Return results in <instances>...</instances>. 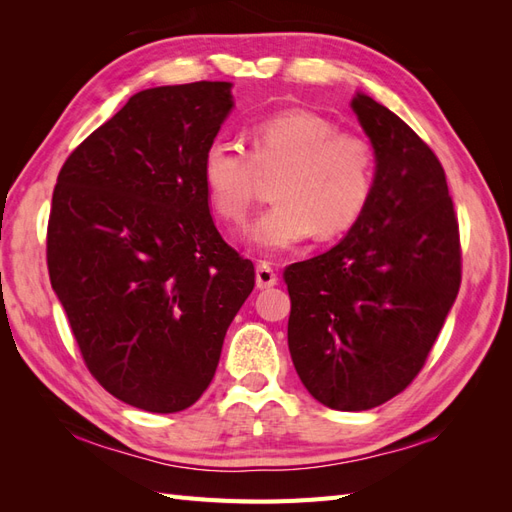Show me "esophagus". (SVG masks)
I'll list each match as a JSON object with an SVG mask.
<instances>
[{
    "mask_svg": "<svg viewBox=\"0 0 512 512\" xmlns=\"http://www.w3.org/2000/svg\"><path fill=\"white\" fill-rule=\"evenodd\" d=\"M275 284H277V275H275L273 267L269 265V262H258V267H256V286L260 290H265V288H271Z\"/></svg>",
    "mask_w": 512,
    "mask_h": 512,
    "instance_id": "34e87169",
    "label": "esophagus"
}]
</instances>
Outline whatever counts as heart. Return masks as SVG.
Masks as SVG:
<instances>
[{
    "label": "heart",
    "mask_w": 512,
    "mask_h": 512,
    "mask_svg": "<svg viewBox=\"0 0 512 512\" xmlns=\"http://www.w3.org/2000/svg\"><path fill=\"white\" fill-rule=\"evenodd\" d=\"M213 207L241 222L256 200L262 177H275L277 203L247 228L258 250L275 254L314 232L320 239L344 235L365 213L376 183V153L367 138L305 108H290L256 121L250 151L218 138L200 162Z\"/></svg>",
    "instance_id": "obj_1"
}]
</instances>
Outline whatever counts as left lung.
Masks as SVG:
<instances>
[{"mask_svg": "<svg viewBox=\"0 0 512 512\" xmlns=\"http://www.w3.org/2000/svg\"><path fill=\"white\" fill-rule=\"evenodd\" d=\"M352 111L376 153L374 194L335 247L284 271L294 369L314 399L344 412L406 389L461 284L459 224L436 153L374 98L356 94Z\"/></svg>", "mask_w": 512, "mask_h": 512, "instance_id": "8db88e82", "label": "left lung"}]
</instances>
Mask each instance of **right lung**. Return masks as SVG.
<instances>
[{
	"label": "right lung",
	"instance_id": "obj_1",
	"mask_svg": "<svg viewBox=\"0 0 512 512\" xmlns=\"http://www.w3.org/2000/svg\"><path fill=\"white\" fill-rule=\"evenodd\" d=\"M230 83L134 94L61 166L46 265L87 369L147 412L207 391L252 260L222 239L200 173L232 108Z\"/></svg>",
	"mask_w": 512,
	"mask_h": 512
}]
</instances>
